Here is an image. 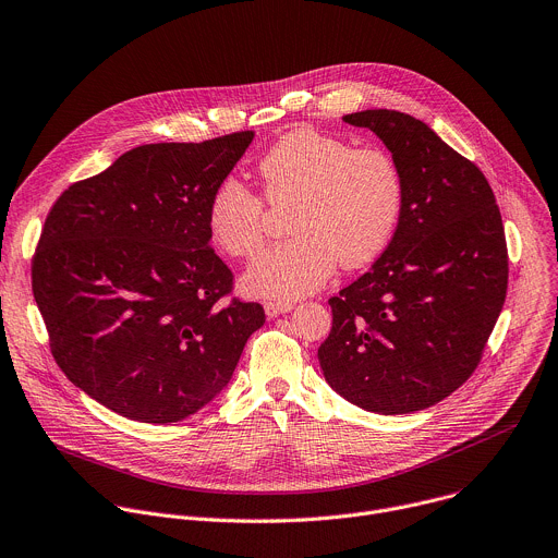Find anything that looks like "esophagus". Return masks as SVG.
Instances as JSON below:
<instances>
[{
	"mask_svg": "<svg viewBox=\"0 0 558 558\" xmlns=\"http://www.w3.org/2000/svg\"><path fill=\"white\" fill-rule=\"evenodd\" d=\"M293 302H282V300H269V302H265V313L269 315V317H278V315H282V313H289V311H293Z\"/></svg>",
	"mask_w": 558,
	"mask_h": 558,
	"instance_id": "1",
	"label": "esophagus"
}]
</instances>
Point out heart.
<instances>
[{"label":"heart","mask_w":558,"mask_h":558,"mask_svg":"<svg viewBox=\"0 0 558 558\" xmlns=\"http://www.w3.org/2000/svg\"><path fill=\"white\" fill-rule=\"evenodd\" d=\"M271 208H291L282 245L245 274L263 298H302L324 287L337 265L361 269L390 245L403 210V174L390 150L295 129L256 163ZM239 179H223L208 202V234L236 260L254 258L267 239V205Z\"/></svg>","instance_id":"obj_1"}]
</instances>
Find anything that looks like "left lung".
Wrapping results in <instances>:
<instances>
[{
  "label": "left lung",
  "mask_w": 558,
  "mask_h": 558,
  "mask_svg": "<svg viewBox=\"0 0 558 558\" xmlns=\"http://www.w3.org/2000/svg\"><path fill=\"white\" fill-rule=\"evenodd\" d=\"M343 120L390 148L403 210L373 269L328 300L332 328L317 359L350 403L410 414L475 373L508 289L504 223L484 172L425 122L392 109Z\"/></svg>",
  "instance_id": "obj_1"
}]
</instances>
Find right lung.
Wrapping results in <instances>:
<instances>
[{
    "label": "right lung",
    "mask_w": 558,
    "mask_h": 558,
    "mask_svg": "<svg viewBox=\"0 0 558 558\" xmlns=\"http://www.w3.org/2000/svg\"><path fill=\"white\" fill-rule=\"evenodd\" d=\"M254 131L144 144L72 183L48 213L33 293L65 377L111 412L153 425L189 418L232 379L265 324L232 298L208 202Z\"/></svg>",
    "instance_id": "right-lung-1"
}]
</instances>
